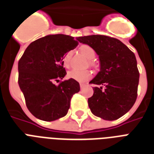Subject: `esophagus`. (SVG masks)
Segmentation results:
<instances>
[{
    "label": "esophagus",
    "mask_w": 154,
    "mask_h": 154,
    "mask_svg": "<svg viewBox=\"0 0 154 154\" xmlns=\"http://www.w3.org/2000/svg\"><path fill=\"white\" fill-rule=\"evenodd\" d=\"M85 84H83V83H81V84H80V87H81V89H83V88L85 87Z\"/></svg>",
    "instance_id": "34e87169"
}]
</instances>
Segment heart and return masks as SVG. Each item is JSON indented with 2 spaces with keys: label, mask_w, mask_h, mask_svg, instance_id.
Listing matches in <instances>:
<instances>
[{
  "label": "heart",
  "mask_w": 154,
  "mask_h": 154,
  "mask_svg": "<svg viewBox=\"0 0 154 154\" xmlns=\"http://www.w3.org/2000/svg\"><path fill=\"white\" fill-rule=\"evenodd\" d=\"M80 51L82 52L88 59H90V65H94V61L92 59H94L96 55V52L91 46L88 45H84L80 48ZM72 52L69 51L66 53L64 58H63V64L65 66L68 67L70 64V60L72 58ZM68 78L73 79L78 82H85L89 80L92 77V72L89 70H80V69H72L67 73Z\"/></svg>",
  "instance_id": "heart-1"
}]
</instances>
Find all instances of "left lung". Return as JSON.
Wrapping results in <instances>:
<instances>
[{"instance_id":"left-lung-1","label":"left lung","mask_w":154,"mask_h":154,"mask_svg":"<svg viewBox=\"0 0 154 154\" xmlns=\"http://www.w3.org/2000/svg\"><path fill=\"white\" fill-rule=\"evenodd\" d=\"M77 40L95 50L101 64L100 72L89 83L102 86L94 88V95L88 99L89 109L104 120L118 119L133 107L137 97L140 74L136 57L113 37L91 35Z\"/></svg>"}]
</instances>
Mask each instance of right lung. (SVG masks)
<instances>
[{
  "mask_svg": "<svg viewBox=\"0 0 154 154\" xmlns=\"http://www.w3.org/2000/svg\"><path fill=\"white\" fill-rule=\"evenodd\" d=\"M77 45L68 35H48L32 42L19 60L18 84L28 109L38 119L52 122L65 117L72 97L80 91L79 83L73 79L54 84L66 74L65 53Z\"/></svg>",
  "mask_w": 154,
  "mask_h": 154,
  "instance_id": "add662e5",
  "label": "right lung"
}]
</instances>
